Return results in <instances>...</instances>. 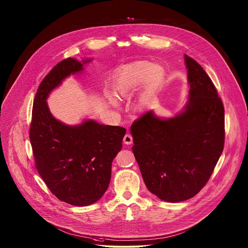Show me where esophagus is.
Returning <instances> with one entry per match:
<instances>
[{"label":"esophagus","instance_id":"obj_1","mask_svg":"<svg viewBox=\"0 0 248 248\" xmlns=\"http://www.w3.org/2000/svg\"><path fill=\"white\" fill-rule=\"evenodd\" d=\"M123 141H124L125 144H127V145L132 144V143H133V137H132V135H130V134H126V135L124 136Z\"/></svg>","mask_w":248,"mask_h":248}]
</instances>
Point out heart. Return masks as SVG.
<instances>
[{"mask_svg": "<svg viewBox=\"0 0 248 248\" xmlns=\"http://www.w3.org/2000/svg\"><path fill=\"white\" fill-rule=\"evenodd\" d=\"M164 70L159 65H152L149 62H139L122 71L115 81V92L118 96L124 97L137 90L146 81V89L142 96L141 104L157 90L164 79ZM115 103L113 98H109Z\"/></svg>", "mask_w": 248, "mask_h": 248, "instance_id": "heart-1", "label": "heart"}]
</instances>
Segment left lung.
I'll list each match as a JSON object with an SVG mask.
<instances>
[{"mask_svg": "<svg viewBox=\"0 0 248 248\" xmlns=\"http://www.w3.org/2000/svg\"><path fill=\"white\" fill-rule=\"evenodd\" d=\"M184 58L190 86L184 110L166 120L149 110L131 126L143 180L169 202L191 199L205 186L224 147L222 101L202 67Z\"/></svg>", "mask_w": 248, "mask_h": 248, "instance_id": "8db88e82", "label": "left lung"}]
</instances>
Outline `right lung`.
<instances>
[{
	"label": "right lung",
	"mask_w": 248,
	"mask_h": 248,
	"mask_svg": "<svg viewBox=\"0 0 248 248\" xmlns=\"http://www.w3.org/2000/svg\"><path fill=\"white\" fill-rule=\"evenodd\" d=\"M82 70L83 64L67 58L45 76L36 93L30 126L40 177L58 200L75 206L93 204L104 195L112 160L122 149L126 134L119 126L93 120L68 126L52 116L46 101L49 93L71 73Z\"/></svg>",
	"instance_id": "add662e5"
}]
</instances>
